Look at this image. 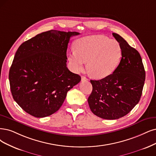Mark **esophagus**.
<instances>
[{
	"mask_svg": "<svg viewBox=\"0 0 156 156\" xmlns=\"http://www.w3.org/2000/svg\"><path fill=\"white\" fill-rule=\"evenodd\" d=\"M88 80V79L86 78V77H85V76H82V82H86V81H87Z\"/></svg>",
	"mask_w": 156,
	"mask_h": 156,
	"instance_id": "1",
	"label": "esophagus"
}]
</instances>
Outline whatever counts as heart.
<instances>
[{"mask_svg":"<svg viewBox=\"0 0 156 156\" xmlns=\"http://www.w3.org/2000/svg\"><path fill=\"white\" fill-rule=\"evenodd\" d=\"M75 50L69 55L74 71L83 70L88 61L87 69L92 76L103 78L112 74L119 66L122 58V49L116 40L96 34L78 39Z\"/></svg>","mask_w":156,"mask_h":156,"instance_id":"obj_1","label":"heart"}]
</instances>
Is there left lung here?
Masks as SVG:
<instances>
[{"label": "left lung", "mask_w": 156, "mask_h": 156, "mask_svg": "<svg viewBox=\"0 0 156 156\" xmlns=\"http://www.w3.org/2000/svg\"><path fill=\"white\" fill-rule=\"evenodd\" d=\"M112 35L122 46V60L112 74L90 80L93 91L88 98L91 111L105 119H119L130 112L140 100L145 80L139 52L118 34Z\"/></svg>", "instance_id": "8db88e82"}]
</instances>
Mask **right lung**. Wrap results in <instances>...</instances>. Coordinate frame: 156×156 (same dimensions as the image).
<instances>
[{"label":"right lung","mask_w":156,"mask_h":156,"mask_svg":"<svg viewBox=\"0 0 156 156\" xmlns=\"http://www.w3.org/2000/svg\"><path fill=\"white\" fill-rule=\"evenodd\" d=\"M80 33L50 30L22 43L9 69L10 89L14 100L36 118L59 110L67 92L81 77L67 67L70 38Z\"/></svg>","instance_id":"right-lung-1"}]
</instances>
